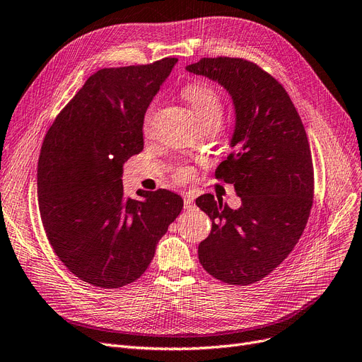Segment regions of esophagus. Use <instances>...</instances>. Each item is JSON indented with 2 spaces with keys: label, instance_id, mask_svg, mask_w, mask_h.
Segmentation results:
<instances>
[{
  "label": "esophagus",
  "instance_id": "obj_1",
  "mask_svg": "<svg viewBox=\"0 0 362 362\" xmlns=\"http://www.w3.org/2000/svg\"><path fill=\"white\" fill-rule=\"evenodd\" d=\"M183 206H185L186 210H191V209L194 207V199H192L191 197L185 195V198H183Z\"/></svg>",
  "mask_w": 362,
  "mask_h": 362
}]
</instances>
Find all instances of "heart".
<instances>
[{"mask_svg": "<svg viewBox=\"0 0 362 362\" xmlns=\"http://www.w3.org/2000/svg\"><path fill=\"white\" fill-rule=\"evenodd\" d=\"M183 98L192 107V111L195 112L201 125L207 122H220V119H222L223 100L220 98L218 91L210 84L202 83V81L187 84L183 88ZM155 111H156V105L152 103L148 107L145 119H144L146 129L149 127L153 119ZM191 175H192V170L189 167H180L176 171V179L179 182H186L191 177Z\"/></svg>", "mask_w": 362, "mask_h": 362, "instance_id": "1", "label": "heart"}]
</instances>
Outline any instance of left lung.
Returning <instances> with one entry per match:
<instances>
[{"label":"left lung","instance_id":"left-lung-1","mask_svg":"<svg viewBox=\"0 0 362 362\" xmlns=\"http://www.w3.org/2000/svg\"><path fill=\"white\" fill-rule=\"evenodd\" d=\"M186 69L223 86L235 106L233 152L216 168L232 183L238 210L197 198L211 218L198 259L211 276L250 286L269 275L300 240L313 202V165L308 136L286 88L260 66L240 57H202Z\"/></svg>","mask_w":362,"mask_h":362}]
</instances>
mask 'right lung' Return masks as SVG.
Here are the masks:
<instances>
[{
	"instance_id": "right-lung-1",
	"label": "right lung",
	"mask_w": 362,
	"mask_h": 362,
	"mask_svg": "<svg viewBox=\"0 0 362 362\" xmlns=\"http://www.w3.org/2000/svg\"><path fill=\"white\" fill-rule=\"evenodd\" d=\"M94 72L47 132L38 160V207L47 238L66 268L100 288L140 278L183 199L167 189L124 195L122 165L144 149L145 112L176 65Z\"/></svg>"
}]
</instances>
